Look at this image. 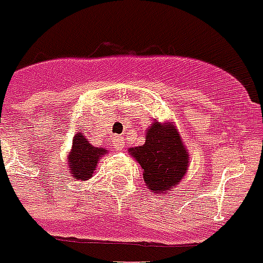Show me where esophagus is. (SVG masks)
Masks as SVG:
<instances>
[{"instance_id":"esophagus-1","label":"esophagus","mask_w":263,"mask_h":263,"mask_svg":"<svg viewBox=\"0 0 263 263\" xmlns=\"http://www.w3.org/2000/svg\"><path fill=\"white\" fill-rule=\"evenodd\" d=\"M124 145H125V139L122 138V137H116L115 138V147L117 148V150H122L124 148Z\"/></svg>"}]
</instances>
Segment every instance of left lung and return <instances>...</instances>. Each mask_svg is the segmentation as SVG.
<instances>
[{
	"instance_id": "left-lung-1",
	"label": "left lung",
	"mask_w": 263,
	"mask_h": 263,
	"mask_svg": "<svg viewBox=\"0 0 263 263\" xmlns=\"http://www.w3.org/2000/svg\"><path fill=\"white\" fill-rule=\"evenodd\" d=\"M130 154L143 170V179L154 192H167L185 175L188 154L175 126L155 121L143 146L130 148Z\"/></svg>"
}]
</instances>
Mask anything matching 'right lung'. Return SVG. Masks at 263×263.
Segmentation results:
<instances>
[{"label": "right lung", "mask_w": 263, "mask_h": 263, "mask_svg": "<svg viewBox=\"0 0 263 263\" xmlns=\"http://www.w3.org/2000/svg\"><path fill=\"white\" fill-rule=\"evenodd\" d=\"M104 154H105L104 148L93 147L83 134H76L73 137L72 150L68 157L69 170H71L73 180L75 179L88 180L89 178H92L100 157Z\"/></svg>", "instance_id": "obj_1"}]
</instances>
